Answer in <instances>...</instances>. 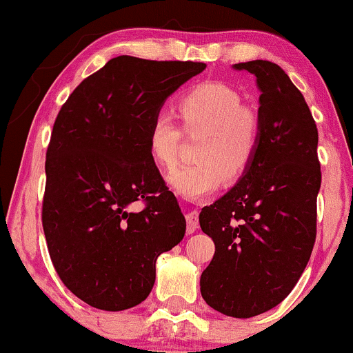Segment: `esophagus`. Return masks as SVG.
<instances>
[{
  "label": "esophagus",
  "instance_id": "34e87169",
  "mask_svg": "<svg viewBox=\"0 0 353 353\" xmlns=\"http://www.w3.org/2000/svg\"><path fill=\"white\" fill-rule=\"evenodd\" d=\"M185 222H188V232L192 234L194 230L199 228V214L196 210H190L185 214Z\"/></svg>",
  "mask_w": 353,
  "mask_h": 353
}]
</instances>
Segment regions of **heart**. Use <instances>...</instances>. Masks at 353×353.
Masks as SVG:
<instances>
[{"instance_id": "obj_1", "label": "heart", "mask_w": 353, "mask_h": 353, "mask_svg": "<svg viewBox=\"0 0 353 353\" xmlns=\"http://www.w3.org/2000/svg\"><path fill=\"white\" fill-rule=\"evenodd\" d=\"M177 116L185 136L201 134L192 152L196 163L169 174V182L181 196L199 199L214 192L222 179L236 182L249 171L261 143V121L252 109L242 106L236 89L216 81L202 83L181 96ZM181 137L171 117L163 112L154 116L148 134L154 163L171 168Z\"/></svg>"}]
</instances>
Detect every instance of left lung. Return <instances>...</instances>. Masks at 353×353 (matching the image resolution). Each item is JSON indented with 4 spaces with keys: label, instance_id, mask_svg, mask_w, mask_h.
<instances>
[{
    "label": "left lung",
    "instance_id": "1",
    "mask_svg": "<svg viewBox=\"0 0 353 353\" xmlns=\"http://www.w3.org/2000/svg\"><path fill=\"white\" fill-rule=\"evenodd\" d=\"M234 68L257 78L261 143L249 171L199 216L216 244L201 294L221 314L249 319L281 303L301 279L317 236L322 172L317 125L285 71L262 59Z\"/></svg>",
    "mask_w": 353,
    "mask_h": 353
}]
</instances>
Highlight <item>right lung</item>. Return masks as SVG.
Masks as SVG:
<instances>
[{
  "mask_svg": "<svg viewBox=\"0 0 353 353\" xmlns=\"http://www.w3.org/2000/svg\"><path fill=\"white\" fill-rule=\"evenodd\" d=\"M205 70L194 61L117 56L59 109L46 151L43 229L52 265L76 297L125 310L151 292L156 261L185 219L148 144L168 96Z\"/></svg>",
  "mask_w": 353,
  "mask_h": 353,
  "instance_id": "add662e5",
  "label": "right lung"
}]
</instances>
